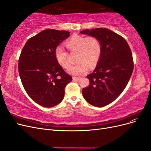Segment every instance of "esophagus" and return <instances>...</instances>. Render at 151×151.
I'll return each mask as SVG.
<instances>
[{
  "label": "esophagus",
  "mask_w": 151,
  "mask_h": 151,
  "mask_svg": "<svg viewBox=\"0 0 151 151\" xmlns=\"http://www.w3.org/2000/svg\"><path fill=\"white\" fill-rule=\"evenodd\" d=\"M80 79V77H72V79L74 81H79Z\"/></svg>",
  "instance_id": "esophagus-1"
}]
</instances>
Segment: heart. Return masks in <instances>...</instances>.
<instances>
[{
    "label": "heart",
    "instance_id": "b5f03b06",
    "mask_svg": "<svg viewBox=\"0 0 151 151\" xmlns=\"http://www.w3.org/2000/svg\"><path fill=\"white\" fill-rule=\"evenodd\" d=\"M65 46L71 53H77V63L67 69L73 75H81L88 70L89 66L93 68L97 65L102 53L101 41L96 36H86L74 35L67 40ZM55 57L62 67L67 68L70 65L69 55L62 47L55 49Z\"/></svg>",
    "mask_w": 151,
    "mask_h": 151
}]
</instances>
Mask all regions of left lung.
Returning a JSON list of instances; mask_svg holds the SVG:
<instances>
[{
    "label": "left lung",
    "mask_w": 151,
    "mask_h": 151,
    "mask_svg": "<svg viewBox=\"0 0 151 151\" xmlns=\"http://www.w3.org/2000/svg\"><path fill=\"white\" fill-rule=\"evenodd\" d=\"M96 36L102 44L101 56L92 74L87 76L90 84L83 88L87 102L96 107L112 103L125 89L134 70V61L129 45L120 35L107 28L81 31Z\"/></svg>",
    "instance_id": "left-lung-1"
}]
</instances>
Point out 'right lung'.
<instances>
[{"instance_id":"1","label":"right lung","mask_w":151,"mask_h":151,"mask_svg":"<svg viewBox=\"0 0 151 151\" xmlns=\"http://www.w3.org/2000/svg\"><path fill=\"white\" fill-rule=\"evenodd\" d=\"M70 32L45 29L29 38L22 48L18 70L26 92L35 102L50 108L60 103L72 77L58 63L55 52Z\"/></svg>"}]
</instances>
